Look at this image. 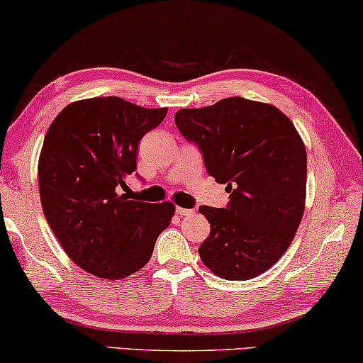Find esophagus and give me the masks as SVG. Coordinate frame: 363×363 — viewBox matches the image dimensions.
<instances>
[{"label":"esophagus","mask_w":363,"mask_h":363,"mask_svg":"<svg viewBox=\"0 0 363 363\" xmlns=\"http://www.w3.org/2000/svg\"><path fill=\"white\" fill-rule=\"evenodd\" d=\"M176 213H177V215H184V216H187V215H192V213H194V210H192V208L176 207Z\"/></svg>","instance_id":"34e87169"}]
</instances>
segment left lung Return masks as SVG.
Segmentation results:
<instances>
[{
    "instance_id": "8db88e82",
    "label": "left lung",
    "mask_w": 363,
    "mask_h": 363,
    "mask_svg": "<svg viewBox=\"0 0 363 363\" xmlns=\"http://www.w3.org/2000/svg\"><path fill=\"white\" fill-rule=\"evenodd\" d=\"M174 122L202 151L208 174L230 192L226 208H199L210 223L200 259L221 279L257 277L284 256L300 226L305 143L277 107L238 96L177 111Z\"/></svg>"
}]
</instances>
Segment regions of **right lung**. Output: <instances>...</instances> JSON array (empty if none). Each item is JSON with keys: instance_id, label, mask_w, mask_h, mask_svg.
I'll return each mask as SVG.
<instances>
[{"instance_id": "1", "label": "right lung", "mask_w": 363, "mask_h": 363, "mask_svg": "<svg viewBox=\"0 0 363 363\" xmlns=\"http://www.w3.org/2000/svg\"><path fill=\"white\" fill-rule=\"evenodd\" d=\"M166 113L117 96L91 97L68 104L48 127L37 169L43 215L86 272L109 280L135 274L169 226L174 203L121 194L137 169L138 142Z\"/></svg>"}]
</instances>
